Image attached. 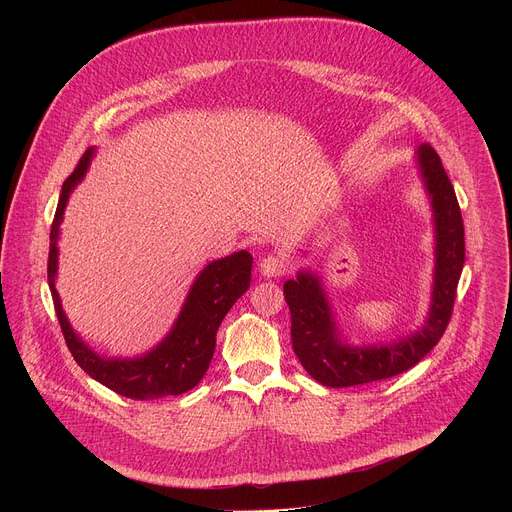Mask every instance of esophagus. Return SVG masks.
Instances as JSON below:
<instances>
[{
  "label": "esophagus",
  "mask_w": 512,
  "mask_h": 512,
  "mask_svg": "<svg viewBox=\"0 0 512 512\" xmlns=\"http://www.w3.org/2000/svg\"><path fill=\"white\" fill-rule=\"evenodd\" d=\"M259 269L265 277H281L285 273V261L275 255H267L261 259Z\"/></svg>",
  "instance_id": "esophagus-1"
}]
</instances>
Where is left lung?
Returning a JSON list of instances; mask_svg holds the SVG:
<instances>
[{"mask_svg":"<svg viewBox=\"0 0 512 512\" xmlns=\"http://www.w3.org/2000/svg\"><path fill=\"white\" fill-rule=\"evenodd\" d=\"M435 212L433 300L425 326L411 336L381 346H346L336 336L328 300L316 275L300 273L283 283L291 314V346L312 379L326 387H354L409 371L444 336L466 259L464 221L454 186L429 143L417 152Z\"/></svg>","mask_w":512,"mask_h":512,"instance_id":"obj_1","label":"left lung"}]
</instances>
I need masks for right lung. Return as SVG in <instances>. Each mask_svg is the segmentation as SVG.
<instances>
[{
	"label": "right lung",
	"instance_id": "obj_1",
	"mask_svg": "<svg viewBox=\"0 0 512 512\" xmlns=\"http://www.w3.org/2000/svg\"><path fill=\"white\" fill-rule=\"evenodd\" d=\"M91 156L93 150L89 148L81 156L77 168L64 180L50 229L48 285L52 291L54 310L62 336L79 367L95 381L123 397L150 401L168 395H182L196 387L204 377L210 358L214 354L218 326H221L223 318L233 308V304L249 289L253 257L247 251H239L225 259L212 261L196 277L186 298V304L168 338L150 354L133 360H109L97 356L85 342L79 340L75 332H72L54 287L58 257V225L62 221L68 194L83 180Z\"/></svg>",
	"mask_w": 512,
	"mask_h": 512
}]
</instances>
